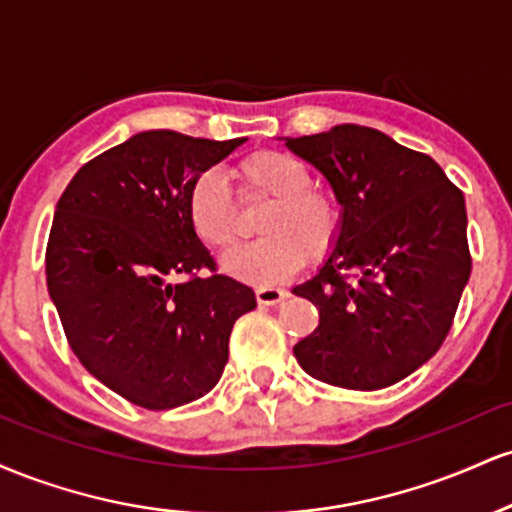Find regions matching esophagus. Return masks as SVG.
Segmentation results:
<instances>
[{"label":"esophagus","instance_id":"34e87169","mask_svg":"<svg viewBox=\"0 0 512 512\" xmlns=\"http://www.w3.org/2000/svg\"><path fill=\"white\" fill-rule=\"evenodd\" d=\"M255 296L260 305H279L281 301H286V298H289V293H286L284 289H274V286H260V289L255 291Z\"/></svg>","mask_w":512,"mask_h":512}]
</instances>
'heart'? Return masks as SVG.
Masks as SVG:
<instances>
[{
	"label": "heart",
	"instance_id": "b5f03b06",
	"mask_svg": "<svg viewBox=\"0 0 512 512\" xmlns=\"http://www.w3.org/2000/svg\"><path fill=\"white\" fill-rule=\"evenodd\" d=\"M233 175L243 195L269 199L260 216L262 238L223 255L221 267L238 279L269 286L301 267L305 255L322 257L342 226V209L327 190L310 185L303 161L286 151L264 149L245 156ZM187 214L197 236L211 248L228 250L238 243V221L231 192L216 170H204L192 182Z\"/></svg>",
	"mask_w": 512,
	"mask_h": 512
}]
</instances>
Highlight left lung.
Returning a JSON list of instances; mask_svg holds the SVG:
<instances>
[{"instance_id":"left-lung-1","label":"left lung","mask_w":512,"mask_h":512,"mask_svg":"<svg viewBox=\"0 0 512 512\" xmlns=\"http://www.w3.org/2000/svg\"><path fill=\"white\" fill-rule=\"evenodd\" d=\"M284 142L342 207L325 264L293 286L320 310L293 354L327 385H395L440 349L469 281L464 195L431 156L378 129L337 125Z\"/></svg>"}]
</instances>
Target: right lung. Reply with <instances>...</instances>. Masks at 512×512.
Returning <instances> with one entry per match:
<instances>
[{
    "instance_id": "1",
    "label": "right lung",
    "mask_w": 512,
    "mask_h": 512,
    "mask_svg": "<svg viewBox=\"0 0 512 512\" xmlns=\"http://www.w3.org/2000/svg\"><path fill=\"white\" fill-rule=\"evenodd\" d=\"M243 142L139 132L88 161L57 202L48 293L76 358L137 407L207 395L233 325L257 305L250 286L216 274L187 214L197 175ZM204 266L212 274L197 277ZM175 275L186 281L175 285Z\"/></svg>"
}]
</instances>
